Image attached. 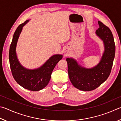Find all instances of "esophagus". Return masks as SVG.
<instances>
[{"mask_svg":"<svg viewBox=\"0 0 121 121\" xmlns=\"http://www.w3.org/2000/svg\"><path fill=\"white\" fill-rule=\"evenodd\" d=\"M69 52V50L68 49H65V52Z\"/></svg>","mask_w":121,"mask_h":121,"instance_id":"1","label":"esophagus"}]
</instances>
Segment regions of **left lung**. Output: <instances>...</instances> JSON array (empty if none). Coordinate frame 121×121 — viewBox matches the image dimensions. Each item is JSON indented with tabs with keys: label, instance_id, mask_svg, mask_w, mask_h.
Here are the masks:
<instances>
[{
	"label": "left lung",
	"instance_id": "obj_1",
	"mask_svg": "<svg viewBox=\"0 0 121 121\" xmlns=\"http://www.w3.org/2000/svg\"><path fill=\"white\" fill-rule=\"evenodd\" d=\"M97 36L102 40L104 52L100 62L92 68L83 67L73 58H67L68 73L73 86L82 91H91L98 88L108 78L115 57V45L112 33L108 27L98 21Z\"/></svg>",
	"mask_w": 121,
	"mask_h": 121
}]
</instances>
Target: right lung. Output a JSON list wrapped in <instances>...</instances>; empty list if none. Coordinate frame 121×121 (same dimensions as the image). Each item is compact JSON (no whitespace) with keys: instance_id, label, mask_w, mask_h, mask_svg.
Returning <instances> with one entry per match:
<instances>
[{"instance_id":"1","label":"right lung","mask_w":121,"mask_h":121,"mask_svg":"<svg viewBox=\"0 0 121 121\" xmlns=\"http://www.w3.org/2000/svg\"><path fill=\"white\" fill-rule=\"evenodd\" d=\"M29 21L26 20L20 24L15 32L9 48V64L12 75L17 83L27 90L37 91L47 86L53 69L59 61L62 59L63 55H53L41 66L37 69H31L23 67L17 57L16 49L23 27Z\"/></svg>"}]
</instances>
